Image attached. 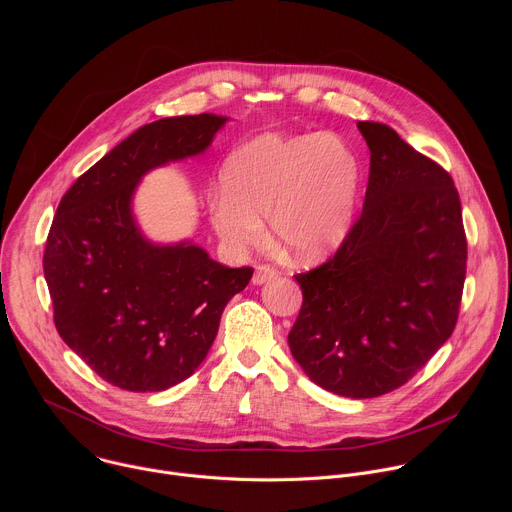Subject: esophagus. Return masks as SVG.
Returning a JSON list of instances; mask_svg holds the SVG:
<instances>
[{
	"mask_svg": "<svg viewBox=\"0 0 512 512\" xmlns=\"http://www.w3.org/2000/svg\"><path fill=\"white\" fill-rule=\"evenodd\" d=\"M277 275V269L275 267H271V265H257L255 267V273H253V283L255 285H261V283H265V281H269V279H273Z\"/></svg>",
	"mask_w": 512,
	"mask_h": 512,
	"instance_id": "esophagus-1",
	"label": "esophagus"
}]
</instances>
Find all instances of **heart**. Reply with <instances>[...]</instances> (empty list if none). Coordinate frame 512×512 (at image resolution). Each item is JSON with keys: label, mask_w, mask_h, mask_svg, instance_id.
<instances>
[{"label": "heart", "mask_w": 512, "mask_h": 512, "mask_svg": "<svg viewBox=\"0 0 512 512\" xmlns=\"http://www.w3.org/2000/svg\"><path fill=\"white\" fill-rule=\"evenodd\" d=\"M360 166L334 135H261L227 158L221 188L208 202L210 225L229 249L247 251L269 221L277 251L298 263L322 259L346 237Z\"/></svg>", "instance_id": "1"}]
</instances>
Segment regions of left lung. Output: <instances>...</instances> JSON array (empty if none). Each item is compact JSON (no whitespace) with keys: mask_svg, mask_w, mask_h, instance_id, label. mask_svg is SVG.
Here are the masks:
<instances>
[{"mask_svg":"<svg viewBox=\"0 0 512 512\" xmlns=\"http://www.w3.org/2000/svg\"><path fill=\"white\" fill-rule=\"evenodd\" d=\"M356 127L371 150L362 212L334 257L296 275L304 302L287 342L310 381L371 399L452 336L468 245L452 176L389 125Z\"/></svg>","mask_w":512,"mask_h":512,"instance_id":"left-lung-1","label":"left lung"}]
</instances>
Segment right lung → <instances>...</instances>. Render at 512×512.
Segmentation results:
<instances>
[{
	"mask_svg": "<svg viewBox=\"0 0 512 512\" xmlns=\"http://www.w3.org/2000/svg\"><path fill=\"white\" fill-rule=\"evenodd\" d=\"M227 117L200 113L139 127L62 196L44 249L60 338L107 383L166 391L206 358L229 300L253 269L182 241L154 245L131 212L143 174L202 154Z\"/></svg>",
	"mask_w": 512,
	"mask_h": 512,
	"instance_id": "right-lung-1",
	"label": "right lung"
}]
</instances>
